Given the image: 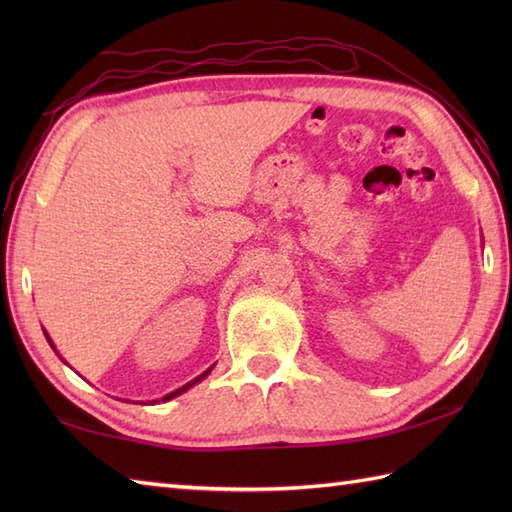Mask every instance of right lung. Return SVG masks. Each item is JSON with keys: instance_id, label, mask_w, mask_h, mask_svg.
<instances>
[{"instance_id": "1", "label": "right lung", "mask_w": 512, "mask_h": 512, "mask_svg": "<svg viewBox=\"0 0 512 512\" xmlns=\"http://www.w3.org/2000/svg\"><path fill=\"white\" fill-rule=\"evenodd\" d=\"M43 334H46V332H43ZM46 339H48V343L52 345V341H50V336H48V334H46ZM52 350H54V345H52ZM54 352H57V350H54ZM211 369H213V367H209V369H206V372H204L202 376H198V378H195V380H191V383H187V385H184V387H180V389H176V391H171V394H167L165 398H162V402H165V400H171V398H176V396H180V394H182V391H187V389H189V387H193L195 383H200V380H202V378H204L206 374H209V372H211ZM154 402H158V400H154Z\"/></svg>"}]
</instances>
